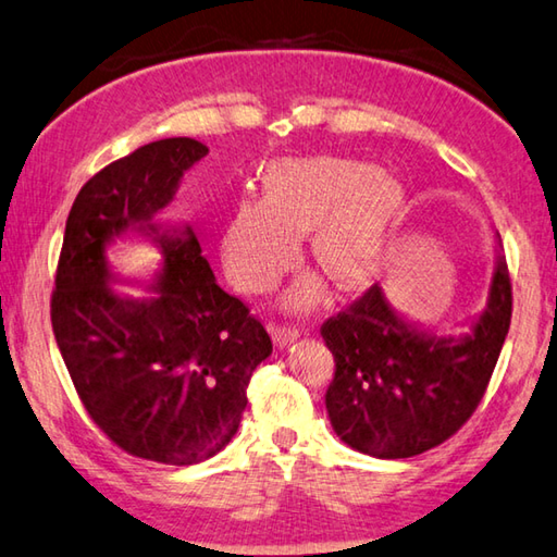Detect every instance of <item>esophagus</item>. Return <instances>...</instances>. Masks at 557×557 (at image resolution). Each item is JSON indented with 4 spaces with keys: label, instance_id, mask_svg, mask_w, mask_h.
I'll return each instance as SVG.
<instances>
[{
    "label": "esophagus",
    "instance_id": "34e87169",
    "mask_svg": "<svg viewBox=\"0 0 557 557\" xmlns=\"http://www.w3.org/2000/svg\"><path fill=\"white\" fill-rule=\"evenodd\" d=\"M301 333L292 326H272V341H275L277 348H287L292 343L299 341Z\"/></svg>",
    "mask_w": 557,
    "mask_h": 557
}]
</instances>
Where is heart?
Masks as SVG:
<instances>
[{
    "instance_id": "b5f03b06",
    "label": "heart",
    "mask_w": 557,
    "mask_h": 557,
    "mask_svg": "<svg viewBox=\"0 0 557 557\" xmlns=\"http://www.w3.org/2000/svg\"><path fill=\"white\" fill-rule=\"evenodd\" d=\"M407 211V191L366 163L313 156L282 158L260 175V199L240 197L219 231L226 277L246 295H268L301 258L309 236L311 260L333 285L360 289L382 270ZM319 282L301 280L282 307L309 311Z\"/></svg>"
}]
</instances>
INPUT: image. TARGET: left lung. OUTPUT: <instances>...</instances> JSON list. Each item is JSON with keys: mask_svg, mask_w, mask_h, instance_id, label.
<instances>
[{"mask_svg": "<svg viewBox=\"0 0 557 557\" xmlns=\"http://www.w3.org/2000/svg\"><path fill=\"white\" fill-rule=\"evenodd\" d=\"M511 323V282L497 234L487 305L460 333L409 321L372 285L321 336L336 360L326 411L336 436L380 460L411 458L448 441L478 409Z\"/></svg>", "mask_w": 557, "mask_h": 557, "instance_id": "obj_1", "label": "left lung"}]
</instances>
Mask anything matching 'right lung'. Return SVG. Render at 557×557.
<instances>
[{
	"instance_id": "1",
	"label": "right lung",
	"mask_w": 557,
	"mask_h": 557,
	"mask_svg": "<svg viewBox=\"0 0 557 557\" xmlns=\"http://www.w3.org/2000/svg\"><path fill=\"white\" fill-rule=\"evenodd\" d=\"M207 153L195 138H163L89 180L70 209L50 299L89 417L119 448L165 465L205 462L228 446L252 370L272 352L262 323L216 285L191 226L156 224ZM128 233L161 250L148 298L113 287L127 281L106 250Z\"/></svg>"
}]
</instances>
